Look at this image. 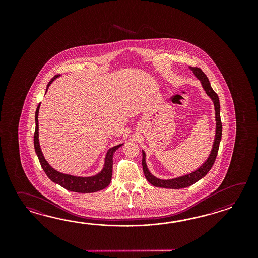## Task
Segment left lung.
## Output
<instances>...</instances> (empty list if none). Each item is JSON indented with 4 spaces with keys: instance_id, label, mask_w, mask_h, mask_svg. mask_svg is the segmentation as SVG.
Here are the masks:
<instances>
[{
    "instance_id": "8db88e82",
    "label": "left lung",
    "mask_w": 258,
    "mask_h": 258,
    "mask_svg": "<svg viewBox=\"0 0 258 258\" xmlns=\"http://www.w3.org/2000/svg\"><path fill=\"white\" fill-rule=\"evenodd\" d=\"M190 69L195 73L196 77H198V79H200L205 91L207 92V94L209 95L211 99L213 100V102H214L215 110H216V121H217V129H216V137H215L213 148H212V151H211V154H210L208 160L196 171H194V172L190 173V174L180 177V178L171 179V180H165V181L164 180H159L158 178L154 177L148 171L146 161H145L146 154L143 151V171H144L145 177L148 180V182L151 183L154 186L169 188V189H181V188L191 186L194 183H196L197 181H199L200 179H202L204 176L208 174V172L212 168V166L214 165L215 160H216L217 155H218L219 143H220L221 135H222V123H221V121H220V106H219V97H218L217 93L211 88L209 78H208V77L206 76V74L200 68L192 67L191 66Z\"/></svg>"
}]
</instances>
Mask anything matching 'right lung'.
Instances as JSON below:
<instances>
[{
  "mask_svg": "<svg viewBox=\"0 0 258 258\" xmlns=\"http://www.w3.org/2000/svg\"><path fill=\"white\" fill-rule=\"evenodd\" d=\"M58 77H59V75L55 76L49 81L47 86V90L49 88V85L52 83L55 78H57ZM39 107H40V103L38 105V108L36 110V114H35L36 129L34 133V148H35V151L39 158V163L49 179L55 183H58L60 186L66 188V190H68V191L83 192V194L97 192V191L102 190L108 186L110 184L111 176H112L113 154L118 148L122 146V144L110 148V150L108 151L107 156H106V160H105L104 168H103V170H101V172H99V174H97V175L92 176V177H77V176L60 173L59 171L55 170L53 168H51L49 163L45 160L40 147H39V121H38Z\"/></svg>",
  "mask_w": 258,
  "mask_h": 258,
  "instance_id": "add662e5",
  "label": "right lung"
}]
</instances>
